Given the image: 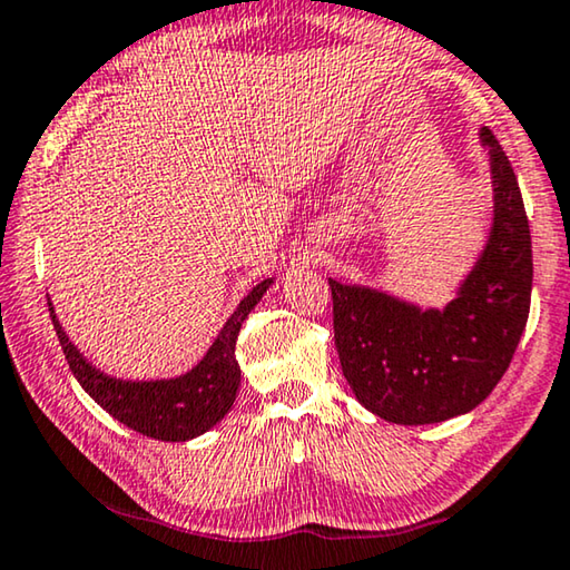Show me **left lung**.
<instances>
[{
    "label": "left lung",
    "mask_w": 570,
    "mask_h": 570,
    "mask_svg": "<svg viewBox=\"0 0 570 570\" xmlns=\"http://www.w3.org/2000/svg\"><path fill=\"white\" fill-rule=\"evenodd\" d=\"M494 178V227L445 309H420L366 286L333 288L335 347L358 402L396 424H432L471 412L491 394L528 325L532 240L507 153L481 130Z\"/></svg>",
    "instance_id": "8db88e82"
}]
</instances>
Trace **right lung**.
<instances>
[{
    "mask_svg": "<svg viewBox=\"0 0 570 570\" xmlns=\"http://www.w3.org/2000/svg\"><path fill=\"white\" fill-rule=\"evenodd\" d=\"M271 284L274 282L266 278L250 288L197 366L184 376L164 381H120L101 373L66 337L50 299L48 309L68 368L101 410L140 435L164 440V443H184L215 428L230 412L237 386H240V366L235 361L237 333Z\"/></svg>",
    "mask_w": 570,
    "mask_h": 570,
    "instance_id": "obj_1",
    "label": "right lung"
}]
</instances>
